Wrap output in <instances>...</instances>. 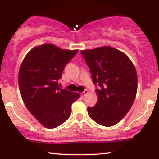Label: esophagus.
Here are the masks:
<instances>
[{"label": "esophagus", "instance_id": "esophagus-1", "mask_svg": "<svg viewBox=\"0 0 159 159\" xmlns=\"http://www.w3.org/2000/svg\"><path fill=\"white\" fill-rule=\"evenodd\" d=\"M87 93H88V90H85L84 91L83 93H81V96H82V97H84V96H85L86 95H87Z\"/></svg>", "mask_w": 159, "mask_h": 159}]
</instances>
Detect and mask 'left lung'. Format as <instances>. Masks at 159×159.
Here are the masks:
<instances>
[{"label": "left lung", "mask_w": 159, "mask_h": 159, "mask_svg": "<svg viewBox=\"0 0 159 159\" xmlns=\"http://www.w3.org/2000/svg\"><path fill=\"white\" fill-rule=\"evenodd\" d=\"M93 82L98 86L97 103L88 107V115L103 126H112L132 107L138 90L134 66L123 52L111 46L82 50Z\"/></svg>", "instance_id": "obj_1"}]
</instances>
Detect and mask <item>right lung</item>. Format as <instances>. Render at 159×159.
Returning <instances> with one entry per match:
<instances>
[{
    "label": "right lung",
    "instance_id": "add662e5",
    "mask_svg": "<svg viewBox=\"0 0 159 159\" xmlns=\"http://www.w3.org/2000/svg\"><path fill=\"white\" fill-rule=\"evenodd\" d=\"M78 50H64L53 44L34 47L27 54L19 72L21 98L43 126L54 129L68 120L78 93L60 88L58 80Z\"/></svg>",
    "mask_w": 159,
    "mask_h": 159
}]
</instances>
